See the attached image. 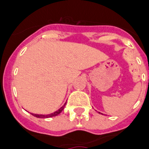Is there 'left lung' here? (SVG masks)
Instances as JSON below:
<instances>
[{
  "label": "left lung",
  "mask_w": 149,
  "mask_h": 149,
  "mask_svg": "<svg viewBox=\"0 0 149 149\" xmlns=\"http://www.w3.org/2000/svg\"><path fill=\"white\" fill-rule=\"evenodd\" d=\"M99 113H100V112H99Z\"/></svg>",
  "instance_id": "1"
}]
</instances>
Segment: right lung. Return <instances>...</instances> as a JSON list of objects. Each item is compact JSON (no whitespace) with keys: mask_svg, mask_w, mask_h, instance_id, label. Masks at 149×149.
Masks as SVG:
<instances>
[{"mask_svg":"<svg viewBox=\"0 0 149 149\" xmlns=\"http://www.w3.org/2000/svg\"><path fill=\"white\" fill-rule=\"evenodd\" d=\"M66 103L64 104L63 105L62 107L60 108H59L57 111H56L54 112L50 113V114H48V115H39V114H33V113H31L32 116H33L34 117H37V118H51V117H54V116H58L59 114H60L63 110V108L65 107Z\"/></svg>","mask_w":149,"mask_h":149,"instance_id":"1","label":"right lung"}]
</instances>
